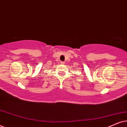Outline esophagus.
<instances>
[{
  "mask_svg": "<svg viewBox=\"0 0 127 127\" xmlns=\"http://www.w3.org/2000/svg\"><path fill=\"white\" fill-rule=\"evenodd\" d=\"M61 64H62V65H64V64H65V62H64V61H62L61 62Z\"/></svg>",
  "mask_w": 127,
  "mask_h": 127,
  "instance_id": "34e87169",
  "label": "esophagus"
}]
</instances>
